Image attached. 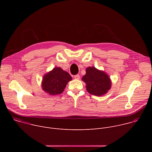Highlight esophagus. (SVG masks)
<instances>
[{"instance_id": "esophagus-1", "label": "esophagus", "mask_w": 152, "mask_h": 152, "mask_svg": "<svg viewBox=\"0 0 152 152\" xmlns=\"http://www.w3.org/2000/svg\"><path fill=\"white\" fill-rule=\"evenodd\" d=\"M75 78L76 79H80V76L79 75H76L75 76Z\"/></svg>"}]
</instances>
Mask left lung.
I'll use <instances>...</instances> for the list:
<instances>
[{
  "label": "left lung",
  "mask_w": 152,
  "mask_h": 152,
  "mask_svg": "<svg viewBox=\"0 0 152 152\" xmlns=\"http://www.w3.org/2000/svg\"><path fill=\"white\" fill-rule=\"evenodd\" d=\"M82 79L86 83L87 91L96 96L105 94L111 87L112 83L109 76L94 67L86 68V74Z\"/></svg>",
  "instance_id": "left-lung-1"
}]
</instances>
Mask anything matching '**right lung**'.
Instances as JSON below:
<instances>
[{"instance_id":"right-lung-1","label":"right lung","mask_w":152,"mask_h":152,"mask_svg":"<svg viewBox=\"0 0 152 152\" xmlns=\"http://www.w3.org/2000/svg\"><path fill=\"white\" fill-rule=\"evenodd\" d=\"M72 77L61 67H55L43 76L42 88L49 95L61 94Z\"/></svg>"}]
</instances>
